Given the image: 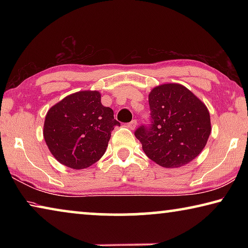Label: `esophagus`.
<instances>
[{"instance_id": "esophagus-1", "label": "esophagus", "mask_w": 248, "mask_h": 248, "mask_svg": "<svg viewBox=\"0 0 248 248\" xmlns=\"http://www.w3.org/2000/svg\"><path fill=\"white\" fill-rule=\"evenodd\" d=\"M137 124H138V123H137V120H132L131 123H129L128 124H127V127L129 128V129H131V130H134L137 128Z\"/></svg>"}]
</instances>
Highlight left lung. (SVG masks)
I'll use <instances>...</instances> for the list:
<instances>
[{
	"instance_id": "1",
	"label": "left lung",
	"mask_w": 248,
	"mask_h": 248,
	"mask_svg": "<svg viewBox=\"0 0 248 248\" xmlns=\"http://www.w3.org/2000/svg\"><path fill=\"white\" fill-rule=\"evenodd\" d=\"M152 124L136 131L150 159L166 169L190 163L202 152L211 133L207 106L178 83L155 86L149 94Z\"/></svg>"
}]
</instances>
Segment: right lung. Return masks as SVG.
Masks as SVG:
<instances>
[{
    "mask_svg": "<svg viewBox=\"0 0 248 248\" xmlns=\"http://www.w3.org/2000/svg\"><path fill=\"white\" fill-rule=\"evenodd\" d=\"M98 91H79L49 109L44 138L53 157L62 165L83 170L106 152L111 131L120 124L111 108L100 102Z\"/></svg>",
    "mask_w": 248,
    "mask_h": 248,
    "instance_id": "add662e5",
    "label": "right lung"
}]
</instances>
